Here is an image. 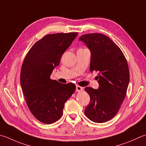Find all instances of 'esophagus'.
Here are the masks:
<instances>
[{"label": "esophagus", "mask_w": 146, "mask_h": 146, "mask_svg": "<svg viewBox=\"0 0 146 146\" xmlns=\"http://www.w3.org/2000/svg\"><path fill=\"white\" fill-rule=\"evenodd\" d=\"M83 90H84V88H83V87L79 86V85H76V92H82Z\"/></svg>", "instance_id": "obj_1"}]
</instances>
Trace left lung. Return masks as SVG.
<instances>
[{
    "label": "left lung",
    "instance_id": "left-lung-1",
    "mask_svg": "<svg viewBox=\"0 0 146 146\" xmlns=\"http://www.w3.org/2000/svg\"><path fill=\"white\" fill-rule=\"evenodd\" d=\"M79 40L90 50V70L98 73L99 85L98 89L85 88L90 98L85 115L94 122L104 123L116 115L127 94L130 80L127 59L118 45L104 34L83 35Z\"/></svg>",
    "mask_w": 146,
    "mask_h": 146
}]
</instances>
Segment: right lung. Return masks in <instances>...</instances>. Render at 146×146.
Returning a JSON list of instances; mask_svg holds the SVG:
<instances>
[{"label":"right lung","mask_w":146,"mask_h":146,"mask_svg":"<svg viewBox=\"0 0 146 146\" xmlns=\"http://www.w3.org/2000/svg\"><path fill=\"white\" fill-rule=\"evenodd\" d=\"M78 33L49 34L35 43L23 62L20 82L31 113L45 124L56 122L63 113L65 102L74 93L72 83L61 84L50 75Z\"/></svg>","instance_id":"1"}]
</instances>
